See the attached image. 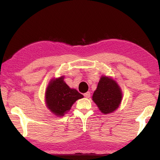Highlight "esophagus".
I'll return each instance as SVG.
<instances>
[{"label": "esophagus", "instance_id": "obj_1", "mask_svg": "<svg viewBox=\"0 0 160 160\" xmlns=\"http://www.w3.org/2000/svg\"><path fill=\"white\" fill-rule=\"evenodd\" d=\"M84 96H85V97H86V98H89V97H90V92H88L84 94Z\"/></svg>", "mask_w": 160, "mask_h": 160}]
</instances>
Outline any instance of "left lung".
I'll return each mask as SVG.
<instances>
[{
    "instance_id": "left-lung-1",
    "label": "left lung",
    "mask_w": 160,
    "mask_h": 160,
    "mask_svg": "<svg viewBox=\"0 0 160 160\" xmlns=\"http://www.w3.org/2000/svg\"><path fill=\"white\" fill-rule=\"evenodd\" d=\"M122 93L118 85L111 78L102 76L94 91L92 100L102 113H112L121 104Z\"/></svg>"
}]
</instances>
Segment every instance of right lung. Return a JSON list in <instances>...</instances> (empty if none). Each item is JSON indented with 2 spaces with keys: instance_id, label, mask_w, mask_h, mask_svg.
Wrapping results in <instances>:
<instances>
[{
  "instance_id": "add662e5",
  "label": "right lung",
  "mask_w": 160,
  "mask_h": 160,
  "mask_svg": "<svg viewBox=\"0 0 160 160\" xmlns=\"http://www.w3.org/2000/svg\"><path fill=\"white\" fill-rule=\"evenodd\" d=\"M82 97V94L75 89H70L64 82L63 76L51 80L46 92L48 108L58 116H63L70 109L75 102Z\"/></svg>"
}]
</instances>
